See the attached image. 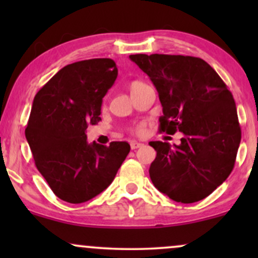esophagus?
Masks as SVG:
<instances>
[{"instance_id":"34e87169","label":"esophagus","mask_w":258,"mask_h":258,"mask_svg":"<svg viewBox=\"0 0 258 258\" xmlns=\"http://www.w3.org/2000/svg\"><path fill=\"white\" fill-rule=\"evenodd\" d=\"M130 146H131V149H138V148H141V147H143V143H139V142H131V144H130Z\"/></svg>"}]
</instances>
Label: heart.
Returning a JSON list of instances; mask_svg holds the SVG:
<instances>
[{
    "mask_svg": "<svg viewBox=\"0 0 258 258\" xmlns=\"http://www.w3.org/2000/svg\"><path fill=\"white\" fill-rule=\"evenodd\" d=\"M137 84H139V81H135V82H132L131 86H130V88L133 87V86L137 85ZM131 131H132V133H135V135H142V133L144 132V123H138L137 126L133 127V128L131 130Z\"/></svg>",
    "mask_w": 258,
    "mask_h": 258,
    "instance_id": "1",
    "label": "heart"
}]
</instances>
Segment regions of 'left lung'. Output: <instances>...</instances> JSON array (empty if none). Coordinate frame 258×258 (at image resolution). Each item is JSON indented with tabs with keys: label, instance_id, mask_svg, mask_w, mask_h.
Segmentation results:
<instances>
[{
	"label": "left lung",
	"instance_id": "8db88e82",
	"mask_svg": "<svg viewBox=\"0 0 258 258\" xmlns=\"http://www.w3.org/2000/svg\"><path fill=\"white\" fill-rule=\"evenodd\" d=\"M149 76L162 105L159 132H183L180 144L150 142L156 158L150 179L177 203L205 199L228 178L241 139L232 92L201 58L132 54Z\"/></svg>",
	"mask_w": 258,
	"mask_h": 258
}]
</instances>
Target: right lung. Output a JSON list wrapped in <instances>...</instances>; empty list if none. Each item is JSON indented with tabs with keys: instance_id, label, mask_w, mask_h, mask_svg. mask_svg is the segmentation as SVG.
<instances>
[{
	"instance_id": "obj_1",
	"label": "right lung",
	"mask_w": 258,
	"mask_h": 258,
	"mask_svg": "<svg viewBox=\"0 0 258 258\" xmlns=\"http://www.w3.org/2000/svg\"><path fill=\"white\" fill-rule=\"evenodd\" d=\"M117 78L110 58L64 67L37 92L25 137L35 165L59 199L81 204L110 185L130 144H88L86 128L100 120L102 99Z\"/></svg>"
}]
</instances>
